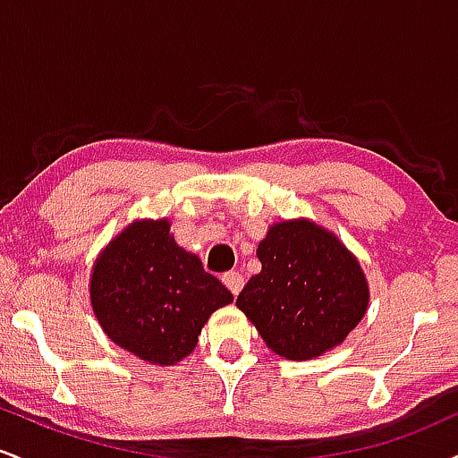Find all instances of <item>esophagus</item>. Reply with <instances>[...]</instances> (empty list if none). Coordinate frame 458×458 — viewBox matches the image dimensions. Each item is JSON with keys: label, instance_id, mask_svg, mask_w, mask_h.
<instances>
[{"label": "esophagus", "instance_id": "esophagus-1", "mask_svg": "<svg viewBox=\"0 0 458 458\" xmlns=\"http://www.w3.org/2000/svg\"><path fill=\"white\" fill-rule=\"evenodd\" d=\"M224 284L225 286H228V291L233 293V295H239L241 293V288H243V276H241L239 271H228V273H224Z\"/></svg>", "mask_w": 458, "mask_h": 458}]
</instances>
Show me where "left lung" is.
<instances>
[{"mask_svg": "<svg viewBox=\"0 0 458 458\" xmlns=\"http://www.w3.org/2000/svg\"><path fill=\"white\" fill-rule=\"evenodd\" d=\"M262 269L236 308L276 355L314 360L343 344L370 303L366 273L331 230L308 217L271 224L256 247Z\"/></svg>", "mask_w": 458, "mask_h": 458, "instance_id": "8db88e82", "label": "left lung"}]
</instances>
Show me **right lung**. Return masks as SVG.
Returning <instances> with one entry per match:
<instances>
[{
	"label": "right lung",
	"mask_w": 458,
	"mask_h": 458,
	"mask_svg": "<svg viewBox=\"0 0 458 458\" xmlns=\"http://www.w3.org/2000/svg\"><path fill=\"white\" fill-rule=\"evenodd\" d=\"M170 228L167 217L133 219L103 247L88 284L105 335L152 366L191 355L211 314L234 301Z\"/></svg>",
	"instance_id": "obj_1"
}]
</instances>
